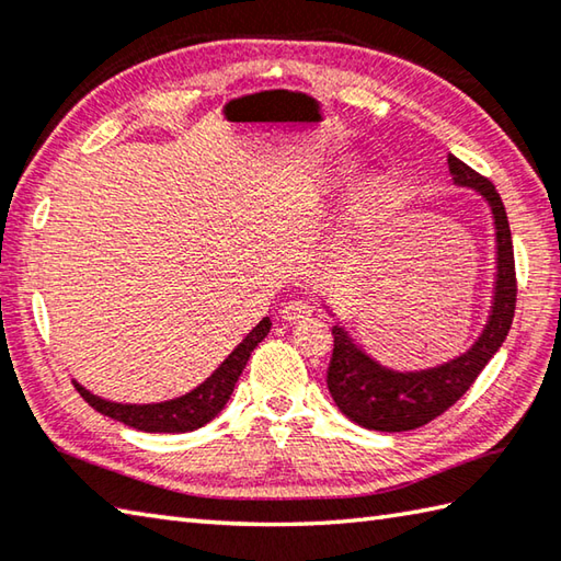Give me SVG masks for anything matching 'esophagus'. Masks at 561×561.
Wrapping results in <instances>:
<instances>
[{"instance_id": "1", "label": "esophagus", "mask_w": 561, "mask_h": 561, "mask_svg": "<svg viewBox=\"0 0 561 561\" xmlns=\"http://www.w3.org/2000/svg\"><path fill=\"white\" fill-rule=\"evenodd\" d=\"M310 314H312V308H310L308 302L290 300V302L283 305L280 320L283 322H305V320H310Z\"/></svg>"}]
</instances>
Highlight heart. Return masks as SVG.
I'll return each instance as SVG.
<instances>
[{
  "mask_svg": "<svg viewBox=\"0 0 561 561\" xmlns=\"http://www.w3.org/2000/svg\"><path fill=\"white\" fill-rule=\"evenodd\" d=\"M383 199H386V183L380 181L378 175L366 178V181L358 183L354 187V193L348 195V203H346V209H344L346 225L352 229L366 227L368 221H371L378 215V209H380V205H383Z\"/></svg>",
  "mask_w": 561,
  "mask_h": 561,
  "instance_id": "obj_1",
  "label": "heart"
}]
</instances>
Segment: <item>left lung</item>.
<instances>
[{
    "instance_id": "8db88e82",
    "label": "left lung",
    "mask_w": 561,
    "mask_h": 561,
    "mask_svg": "<svg viewBox=\"0 0 561 561\" xmlns=\"http://www.w3.org/2000/svg\"><path fill=\"white\" fill-rule=\"evenodd\" d=\"M447 163L451 181L479 193L493 215L495 283L489 322L467 352L422 371H393L378 364L346 334L344 327L334 324V352L327 368V388L336 408L366 430L408 432L439 417L467 393L511 332L517 285L511 225L503 199L491 181L471 171L457 156H449Z\"/></svg>"
}]
</instances>
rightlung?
I'll use <instances>...</instances> for the list:
<instances>
[{
  "label": "right lung",
  "mask_w": 561,
  "mask_h": 561,
  "mask_svg": "<svg viewBox=\"0 0 561 561\" xmlns=\"http://www.w3.org/2000/svg\"><path fill=\"white\" fill-rule=\"evenodd\" d=\"M271 330V320H263L253 327L247 334V340L241 342L234 352H231L225 362L215 368V374L209 376L205 383L190 390V393L165 400V403H149V405H131V403H112L100 396H92L88 388H82L78 380H72L78 393L88 400V403L107 415L112 420H119L124 425L141 432H193L197 427L207 425L209 420H215L221 408L227 405L229 396L234 393V386L247 368V362L253 348H256Z\"/></svg>",
  "instance_id": "right-lung-1"
}]
</instances>
